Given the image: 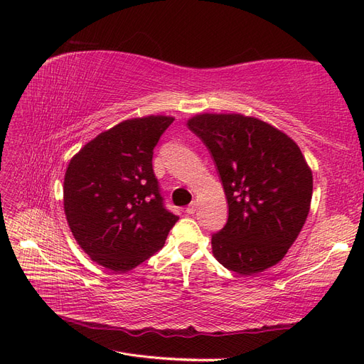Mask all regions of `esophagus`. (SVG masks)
Instances as JSON below:
<instances>
[{
	"mask_svg": "<svg viewBox=\"0 0 364 364\" xmlns=\"http://www.w3.org/2000/svg\"><path fill=\"white\" fill-rule=\"evenodd\" d=\"M196 209H197V203H196V202H191L188 206H186V213H188V214H194Z\"/></svg>",
	"mask_w": 364,
	"mask_h": 364,
	"instance_id": "1",
	"label": "esophagus"
}]
</instances>
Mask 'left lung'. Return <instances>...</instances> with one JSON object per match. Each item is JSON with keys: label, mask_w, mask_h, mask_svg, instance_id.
Returning a JSON list of instances; mask_svg holds the SVG:
<instances>
[{"label": "left lung", "mask_w": 364, "mask_h": 364, "mask_svg": "<svg viewBox=\"0 0 364 364\" xmlns=\"http://www.w3.org/2000/svg\"><path fill=\"white\" fill-rule=\"evenodd\" d=\"M186 124L211 151L229 206L211 240L215 259L245 277L278 264L310 213L313 173L301 149L255 117L199 114Z\"/></svg>", "instance_id": "left-lung-1"}]
</instances>
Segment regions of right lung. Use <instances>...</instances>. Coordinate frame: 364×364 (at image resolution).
<instances>
[{
	"instance_id": "obj_1",
	"label": "right lung",
	"mask_w": 364,
	"mask_h": 364,
	"mask_svg": "<svg viewBox=\"0 0 364 364\" xmlns=\"http://www.w3.org/2000/svg\"><path fill=\"white\" fill-rule=\"evenodd\" d=\"M173 117L121 121L71 158L63 209L71 232L92 261L124 273L158 252L179 217L164 208L153 149Z\"/></svg>"
}]
</instances>
